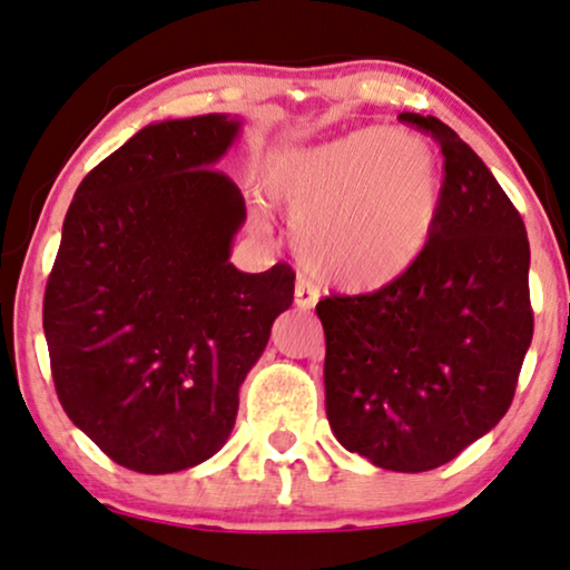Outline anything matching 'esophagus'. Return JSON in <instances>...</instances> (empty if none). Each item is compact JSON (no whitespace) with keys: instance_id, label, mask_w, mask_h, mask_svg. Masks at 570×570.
I'll return each mask as SVG.
<instances>
[{"instance_id":"1","label":"esophagus","mask_w":570,"mask_h":570,"mask_svg":"<svg viewBox=\"0 0 570 570\" xmlns=\"http://www.w3.org/2000/svg\"><path fill=\"white\" fill-rule=\"evenodd\" d=\"M318 302V289L307 276H297V286H294V305L297 309H309Z\"/></svg>"}]
</instances>
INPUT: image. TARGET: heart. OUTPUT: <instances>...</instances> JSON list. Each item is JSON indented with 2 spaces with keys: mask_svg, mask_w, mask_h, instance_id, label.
Wrapping results in <instances>:
<instances>
[{
  "mask_svg": "<svg viewBox=\"0 0 570 570\" xmlns=\"http://www.w3.org/2000/svg\"><path fill=\"white\" fill-rule=\"evenodd\" d=\"M265 184L289 213L307 268L344 292H376L410 271L442 202L434 149L386 128L281 155Z\"/></svg>",
  "mask_w": 570,
  "mask_h": 570,
  "instance_id": "obj_1",
  "label": "heart"
}]
</instances>
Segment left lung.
Here are the masks:
<instances>
[{
  "label": "left lung",
  "mask_w": 570,
  "mask_h": 570,
  "mask_svg": "<svg viewBox=\"0 0 570 570\" xmlns=\"http://www.w3.org/2000/svg\"><path fill=\"white\" fill-rule=\"evenodd\" d=\"M402 124L444 155L423 255L397 281L315 305L326 334V415L344 450L421 473L489 434L513 402L534 336L521 215L460 136L429 115Z\"/></svg>",
  "instance_id": "8db88e82"
}]
</instances>
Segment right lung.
<instances>
[{
	"instance_id": "1",
	"label": "right lung",
	"mask_w": 570,
	"mask_h": 570,
	"mask_svg": "<svg viewBox=\"0 0 570 570\" xmlns=\"http://www.w3.org/2000/svg\"><path fill=\"white\" fill-rule=\"evenodd\" d=\"M242 120L144 126L83 178L45 294L57 397L107 458L176 473L226 444L239 386L294 299L286 263H228L247 220L215 165Z\"/></svg>"
}]
</instances>
